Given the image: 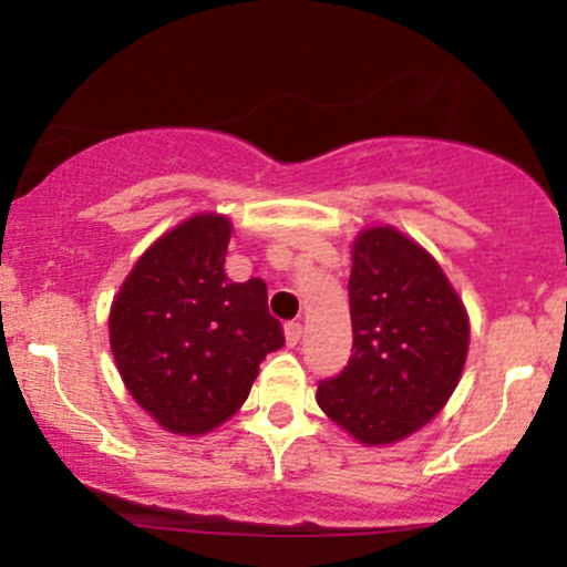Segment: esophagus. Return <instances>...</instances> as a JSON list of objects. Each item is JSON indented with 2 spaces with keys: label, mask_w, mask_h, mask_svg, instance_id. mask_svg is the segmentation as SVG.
<instances>
[{
  "label": "esophagus",
  "mask_w": 567,
  "mask_h": 567,
  "mask_svg": "<svg viewBox=\"0 0 567 567\" xmlns=\"http://www.w3.org/2000/svg\"><path fill=\"white\" fill-rule=\"evenodd\" d=\"M303 336V324L301 322H288L285 324V338H288V347H296Z\"/></svg>",
  "instance_id": "esophagus-1"
}]
</instances>
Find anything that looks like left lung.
<instances>
[{"label": "left lung", "instance_id": "obj_1", "mask_svg": "<svg viewBox=\"0 0 567 567\" xmlns=\"http://www.w3.org/2000/svg\"><path fill=\"white\" fill-rule=\"evenodd\" d=\"M351 360L317 405L362 445H392L445 408L470 351V315L432 252L394 226L351 245Z\"/></svg>", "mask_w": 567, "mask_h": 567}]
</instances>
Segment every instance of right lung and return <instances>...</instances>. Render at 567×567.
Segmentation results:
<instances>
[{"mask_svg": "<svg viewBox=\"0 0 567 567\" xmlns=\"http://www.w3.org/2000/svg\"><path fill=\"white\" fill-rule=\"evenodd\" d=\"M231 220L197 213L148 245L114 296L109 343L125 389L167 432L205 434L250 394L282 349L266 282L226 277Z\"/></svg>", "mask_w": 567, "mask_h": 567, "instance_id": "obj_1", "label": "right lung"}]
</instances>
